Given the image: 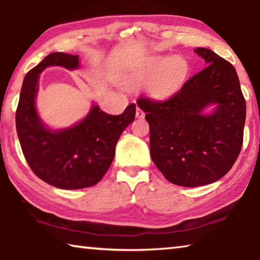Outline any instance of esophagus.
<instances>
[{
  "instance_id": "1",
  "label": "esophagus",
  "mask_w": 260,
  "mask_h": 260,
  "mask_svg": "<svg viewBox=\"0 0 260 260\" xmlns=\"http://www.w3.org/2000/svg\"><path fill=\"white\" fill-rule=\"evenodd\" d=\"M135 116H137V118H139V119H142L145 116V112L142 111L141 108L137 107V113H135Z\"/></svg>"
}]
</instances>
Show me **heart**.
Instances as JSON below:
<instances>
[{
    "label": "heart",
    "mask_w": 260,
    "mask_h": 260,
    "mask_svg": "<svg viewBox=\"0 0 260 260\" xmlns=\"http://www.w3.org/2000/svg\"><path fill=\"white\" fill-rule=\"evenodd\" d=\"M189 74L188 62L180 56L154 57L132 73V85L148 82V93L155 99H166L177 93Z\"/></svg>",
    "instance_id": "1"
}]
</instances>
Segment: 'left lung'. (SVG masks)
<instances>
[{
  "label": "left lung",
  "instance_id": "left-lung-1",
  "mask_svg": "<svg viewBox=\"0 0 260 260\" xmlns=\"http://www.w3.org/2000/svg\"><path fill=\"white\" fill-rule=\"evenodd\" d=\"M194 52L206 67L167 100L139 98L149 123L153 162L168 181L198 187L231 170L243 146L246 102L229 61L207 48ZM215 104L211 115L203 109Z\"/></svg>",
  "mask_w": 260,
  "mask_h": 260
}]
</instances>
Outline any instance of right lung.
Listing matches in <instances>:
<instances>
[{
	"instance_id": "obj_1",
	"label": "right lung",
	"mask_w": 260,
	"mask_h": 260,
	"mask_svg": "<svg viewBox=\"0 0 260 260\" xmlns=\"http://www.w3.org/2000/svg\"><path fill=\"white\" fill-rule=\"evenodd\" d=\"M49 66L76 69L79 56L52 53L25 75L16 109L22 152L31 171L47 184L62 189L90 187L111 166L120 135L134 121L135 105L127 106L120 115H109L93 106L82 121L69 128L50 131L35 107L40 73Z\"/></svg>"
}]
</instances>
